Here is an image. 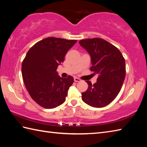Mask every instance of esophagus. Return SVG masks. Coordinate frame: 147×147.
I'll return each instance as SVG.
<instances>
[{"instance_id":"1","label":"esophagus","mask_w":147,"mask_h":147,"mask_svg":"<svg viewBox=\"0 0 147 147\" xmlns=\"http://www.w3.org/2000/svg\"><path fill=\"white\" fill-rule=\"evenodd\" d=\"M74 82H81V81H82V80H81L80 78H74Z\"/></svg>"}]
</instances>
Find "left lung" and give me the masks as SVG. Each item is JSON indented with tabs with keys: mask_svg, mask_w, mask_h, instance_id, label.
I'll list each match as a JSON object with an SVG mask.
<instances>
[{
	"mask_svg": "<svg viewBox=\"0 0 147 147\" xmlns=\"http://www.w3.org/2000/svg\"><path fill=\"white\" fill-rule=\"evenodd\" d=\"M80 45L91 57L90 71L98 74L92 85L86 81L88 88L82 93L83 101L93 107H103L116 97L126 76L125 60L117 48L99 38L80 40Z\"/></svg>",
	"mask_w": 147,
	"mask_h": 147,
	"instance_id": "1",
	"label": "left lung"
}]
</instances>
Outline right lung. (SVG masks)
Returning <instances> with one entry per match:
<instances>
[{"mask_svg":"<svg viewBox=\"0 0 147 147\" xmlns=\"http://www.w3.org/2000/svg\"><path fill=\"white\" fill-rule=\"evenodd\" d=\"M76 42L49 37L36 43L27 52L22 63V76L31 97L42 107L53 109L65 102L74 78H61L56 70Z\"/></svg>","mask_w":147,"mask_h":147,"instance_id":"right-lung-1","label":"right lung"}]
</instances>
